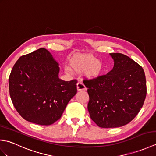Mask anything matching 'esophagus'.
Masks as SVG:
<instances>
[{
    "label": "esophagus",
    "instance_id": "1",
    "mask_svg": "<svg viewBox=\"0 0 156 156\" xmlns=\"http://www.w3.org/2000/svg\"><path fill=\"white\" fill-rule=\"evenodd\" d=\"M87 88H86L85 85L82 83V82H78L77 83V90L78 91H81V90H85Z\"/></svg>",
    "mask_w": 156,
    "mask_h": 156
}]
</instances>
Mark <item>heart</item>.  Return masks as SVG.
Instances as JSON below:
<instances>
[{"label": "heart", "mask_w": 156, "mask_h": 156, "mask_svg": "<svg viewBox=\"0 0 156 156\" xmlns=\"http://www.w3.org/2000/svg\"><path fill=\"white\" fill-rule=\"evenodd\" d=\"M70 66L73 70L80 73L85 72L88 78H97L101 74V62L91 54L76 55L71 59Z\"/></svg>", "instance_id": "heart-1"}]
</instances>
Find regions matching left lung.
<instances>
[{"label":"left lung","instance_id":"obj_1","mask_svg":"<svg viewBox=\"0 0 156 156\" xmlns=\"http://www.w3.org/2000/svg\"><path fill=\"white\" fill-rule=\"evenodd\" d=\"M114 67L105 75L83 82L88 88V110L91 119L102 128L119 127L136 117L147 94L141 66L121 53L110 54Z\"/></svg>","mask_w":156,"mask_h":156}]
</instances>
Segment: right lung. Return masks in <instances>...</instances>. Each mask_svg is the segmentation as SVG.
<instances>
[{
    "label": "right lung",
    "instance_id": "add662e5",
    "mask_svg": "<svg viewBox=\"0 0 156 156\" xmlns=\"http://www.w3.org/2000/svg\"><path fill=\"white\" fill-rule=\"evenodd\" d=\"M59 68L45 48L21 56L9 78L15 108L26 121L50 125L60 119L68 102L77 92V80L59 79Z\"/></svg>",
    "mask_w": 156,
    "mask_h": 156
}]
</instances>
